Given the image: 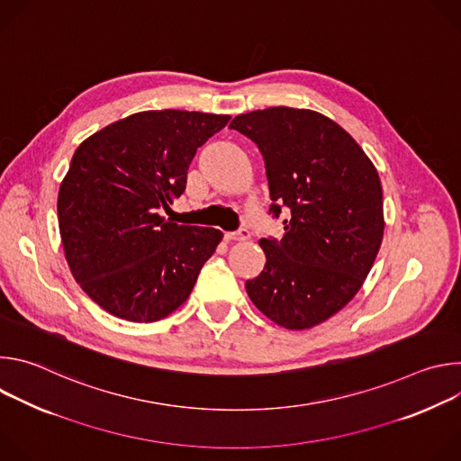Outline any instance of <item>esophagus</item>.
<instances>
[{
    "mask_svg": "<svg viewBox=\"0 0 461 461\" xmlns=\"http://www.w3.org/2000/svg\"><path fill=\"white\" fill-rule=\"evenodd\" d=\"M228 240H248L249 239V231L248 230H239V231H233V233H226L224 235Z\"/></svg>",
    "mask_w": 461,
    "mask_h": 461,
    "instance_id": "esophagus-1",
    "label": "esophagus"
}]
</instances>
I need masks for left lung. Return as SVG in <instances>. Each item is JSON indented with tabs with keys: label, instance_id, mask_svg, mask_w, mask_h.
<instances>
[{
	"label": "left lung",
	"instance_id": "obj_1",
	"mask_svg": "<svg viewBox=\"0 0 461 461\" xmlns=\"http://www.w3.org/2000/svg\"><path fill=\"white\" fill-rule=\"evenodd\" d=\"M230 127L265 158L270 212H290L281 240H258L267 265L246 292L279 326L306 330L345 308L372 270L384 230L377 169L317 111L268 107L235 116Z\"/></svg>",
	"mask_w": 461,
	"mask_h": 461
}]
</instances>
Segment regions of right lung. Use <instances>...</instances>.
Here are the masks:
<instances>
[{"label": "right lung", "mask_w": 461, "mask_h": 461, "mask_svg": "<svg viewBox=\"0 0 461 461\" xmlns=\"http://www.w3.org/2000/svg\"><path fill=\"white\" fill-rule=\"evenodd\" d=\"M230 114L142 111L105 125L73 155L58 191L65 258L82 290L133 322L167 317L189 297L222 231L162 217L187 167Z\"/></svg>", "instance_id": "right-lung-1"}]
</instances>
